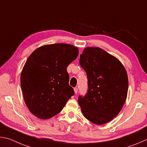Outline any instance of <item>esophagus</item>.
I'll return each mask as SVG.
<instances>
[{
    "label": "esophagus",
    "mask_w": 147,
    "mask_h": 147,
    "mask_svg": "<svg viewBox=\"0 0 147 147\" xmlns=\"http://www.w3.org/2000/svg\"><path fill=\"white\" fill-rule=\"evenodd\" d=\"M74 92H75V94H78V88L76 87V88H74Z\"/></svg>",
    "instance_id": "34e87169"
}]
</instances>
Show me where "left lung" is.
Listing matches in <instances>:
<instances>
[{"label":"left lung","instance_id":"1","mask_svg":"<svg viewBox=\"0 0 147 147\" xmlns=\"http://www.w3.org/2000/svg\"><path fill=\"white\" fill-rule=\"evenodd\" d=\"M79 63L88 78V91L78 97L82 113L94 124L109 123L119 114L127 99L126 69L115 57L97 47L84 49Z\"/></svg>","mask_w":147,"mask_h":147}]
</instances>
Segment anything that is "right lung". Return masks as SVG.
<instances>
[{
  "label": "right lung",
  "mask_w": 147,
  "mask_h": 147,
  "mask_svg": "<svg viewBox=\"0 0 147 147\" xmlns=\"http://www.w3.org/2000/svg\"><path fill=\"white\" fill-rule=\"evenodd\" d=\"M78 54L76 46L58 43L40 46L28 58L20 85L25 103L36 117H52L74 96L66 68Z\"/></svg>",
  "instance_id": "right-lung-1"
}]
</instances>
